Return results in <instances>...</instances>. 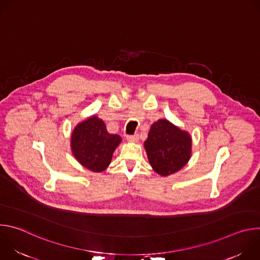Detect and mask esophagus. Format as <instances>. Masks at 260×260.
<instances>
[{"instance_id":"obj_1","label":"esophagus","mask_w":260,"mask_h":260,"mask_svg":"<svg viewBox=\"0 0 260 260\" xmlns=\"http://www.w3.org/2000/svg\"><path fill=\"white\" fill-rule=\"evenodd\" d=\"M126 140L129 142H138L139 141V135L135 134V135H128L126 136Z\"/></svg>"}]
</instances>
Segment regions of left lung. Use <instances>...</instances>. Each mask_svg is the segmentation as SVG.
<instances>
[{"instance_id":"1","label":"left lung","mask_w":260,"mask_h":260,"mask_svg":"<svg viewBox=\"0 0 260 260\" xmlns=\"http://www.w3.org/2000/svg\"><path fill=\"white\" fill-rule=\"evenodd\" d=\"M144 144L151 167L161 176L176 173L190 158V136L166 119L152 124Z\"/></svg>"}]
</instances>
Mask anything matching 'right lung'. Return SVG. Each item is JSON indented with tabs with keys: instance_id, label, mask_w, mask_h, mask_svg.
Instances as JSON below:
<instances>
[{
	"instance_id": "obj_1",
	"label": "right lung",
	"mask_w": 260,
	"mask_h": 260,
	"mask_svg": "<svg viewBox=\"0 0 260 260\" xmlns=\"http://www.w3.org/2000/svg\"><path fill=\"white\" fill-rule=\"evenodd\" d=\"M121 138L107 132L104 121L92 116L78 124L72 134V151L76 159L92 172L107 169Z\"/></svg>"
}]
</instances>
